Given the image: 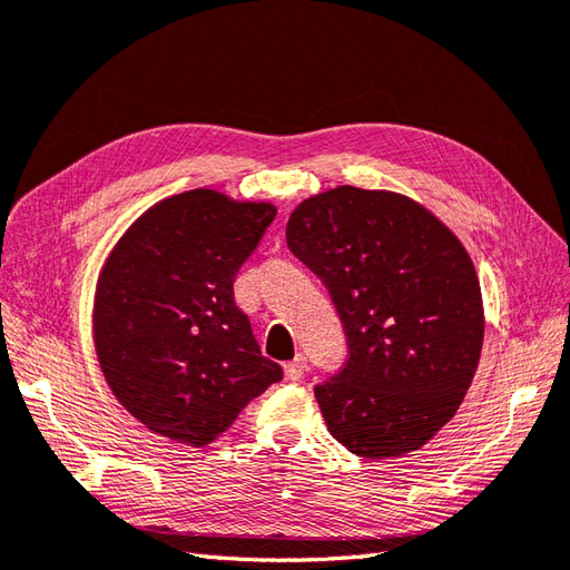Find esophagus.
<instances>
[{"label": "esophagus", "mask_w": 570, "mask_h": 570, "mask_svg": "<svg viewBox=\"0 0 570 570\" xmlns=\"http://www.w3.org/2000/svg\"><path fill=\"white\" fill-rule=\"evenodd\" d=\"M304 371H306L304 354H297L295 358L287 361V364H285V377H287V381H299V377L304 375Z\"/></svg>", "instance_id": "1"}]
</instances>
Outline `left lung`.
I'll list each match as a JSON object with an SVG mask.
<instances>
[{
	"instance_id": "8db88e82",
	"label": "left lung",
	"mask_w": 570,
	"mask_h": 570,
	"mask_svg": "<svg viewBox=\"0 0 570 570\" xmlns=\"http://www.w3.org/2000/svg\"><path fill=\"white\" fill-rule=\"evenodd\" d=\"M285 235L347 335L344 366L314 387L331 435L366 459L419 450L478 368L485 316L469 252L419 202L352 185L304 199Z\"/></svg>"
}]
</instances>
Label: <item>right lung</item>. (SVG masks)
Here are the masks:
<instances>
[{"mask_svg": "<svg viewBox=\"0 0 570 570\" xmlns=\"http://www.w3.org/2000/svg\"><path fill=\"white\" fill-rule=\"evenodd\" d=\"M273 218V204L189 189L154 204L109 254L95 350L116 400L154 433L209 444L283 377L233 295Z\"/></svg>", "mask_w": 570, "mask_h": 570, "instance_id": "obj_1", "label": "right lung"}]
</instances>
